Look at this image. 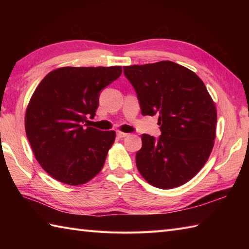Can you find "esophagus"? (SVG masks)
I'll return each mask as SVG.
<instances>
[{
	"label": "esophagus",
	"mask_w": 249,
	"mask_h": 249,
	"mask_svg": "<svg viewBox=\"0 0 249 249\" xmlns=\"http://www.w3.org/2000/svg\"><path fill=\"white\" fill-rule=\"evenodd\" d=\"M116 136H118L119 138H125V137H127V136H128V134H126V133H122V131H118V133H116Z\"/></svg>",
	"instance_id": "1"
}]
</instances>
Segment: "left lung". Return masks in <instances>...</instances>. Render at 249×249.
<instances>
[{
  "mask_svg": "<svg viewBox=\"0 0 249 249\" xmlns=\"http://www.w3.org/2000/svg\"><path fill=\"white\" fill-rule=\"evenodd\" d=\"M142 115L158 114L161 135L141 136L136 165L147 183L178 187L204 166L214 146L217 112L203 81L170 61L124 67Z\"/></svg>",
  "mask_w": 249,
  "mask_h": 249,
  "instance_id": "8db88e82",
  "label": "left lung"
}]
</instances>
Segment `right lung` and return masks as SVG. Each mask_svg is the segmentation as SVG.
<instances>
[{
	"mask_svg": "<svg viewBox=\"0 0 249 249\" xmlns=\"http://www.w3.org/2000/svg\"><path fill=\"white\" fill-rule=\"evenodd\" d=\"M122 73L121 66L61 67L36 88L25 112V133L37 161L68 185L89 182L102 170L115 131L89 127L99 94Z\"/></svg>",
	"mask_w": 249,
	"mask_h": 249,
	"instance_id": "1",
	"label": "right lung"
}]
</instances>
